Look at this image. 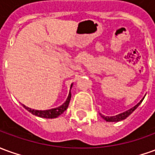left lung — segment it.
Wrapping results in <instances>:
<instances>
[{"instance_id": "1", "label": "left lung", "mask_w": 155, "mask_h": 155, "mask_svg": "<svg viewBox=\"0 0 155 155\" xmlns=\"http://www.w3.org/2000/svg\"><path fill=\"white\" fill-rule=\"evenodd\" d=\"M143 98H144V97H143ZM143 99H142V100L140 101L138 104H137V105H135L134 107H132L131 109H129V110H127V111H124V112H123V113H120V114H118V115L113 116V117H105V116L100 113L101 117L105 121H107V122H119V121L124 120V119H126L128 116L130 115V114H132V112H134V111L135 110V109H137V107H138V106L141 104L142 101H143Z\"/></svg>"}]
</instances>
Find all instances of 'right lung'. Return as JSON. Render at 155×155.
Instances as JSON below:
<instances>
[{"label": "right lung", "instance_id": "add662e5", "mask_svg": "<svg viewBox=\"0 0 155 155\" xmlns=\"http://www.w3.org/2000/svg\"><path fill=\"white\" fill-rule=\"evenodd\" d=\"M72 86H73V84H71V85H70V89L72 88ZM70 98H71V92L70 91V93H69V96L67 97L66 101L61 106H59V107L56 108L49 109V110H44V111H42V110H34V109L26 107L23 104H22V106L26 110H28L29 112H31L32 114L37 116V117H44V118H56L59 116L61 115L63 112L68 108V106H69L70 101Z\"/></svg>", "mask_w": 155, "mask_h": 155}]
</instances>
